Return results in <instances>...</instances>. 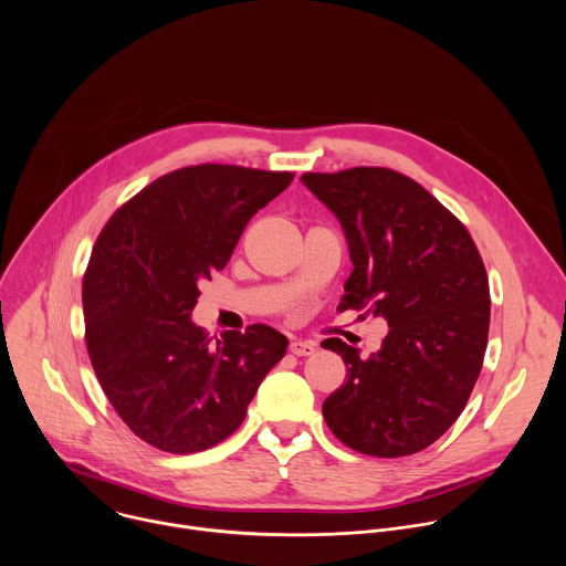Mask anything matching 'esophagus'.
Returning a JSON list of instances; mask_svg holds the SVG:
<instances>
[{"instance_id": "obj_1", "label": "esophagus", "mask_w": 566, "mask_h": 566, "mask_svg": "<svg viewBox=\"0 0 566 566\" xmlns=\"http://www.w3.org/2000/svg\"><path fill=\"white\" fill-rule=\"evenodd\" d=\"M289 352L295 356H311V354H315V345L308 340H291Z\"/></svg>"}]
</instances>
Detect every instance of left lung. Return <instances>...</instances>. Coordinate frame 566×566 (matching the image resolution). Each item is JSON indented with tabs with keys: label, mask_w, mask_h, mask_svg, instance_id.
Returning <instances> with one entry per match:
<instances>
[{
	"label": "left lung",
	"mask_w": 566,
	"mask_h": 566,
	"mask_svg": "<svg viewBox=\"0 0 566 566\" xmlns=\"http://www.w3.org/2000/svg\"><path fill=\"white\" fill-rule=\"evenodd\" d=\"M304 186L343 223L354 271L338 308L385 317L376 354L327 338L345 382L322 402L352 450L408 457L463 412L489 345V275L468 228L421 184L389 168L304 172Z\"/></svg>",
	"instance_id": "obj_1"
}]
</instances>
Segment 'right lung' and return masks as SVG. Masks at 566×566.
Segmentation results:
<instances>
[{"label": "right lung", "mask_w": 566, "mask_h": 566, "mask_svg": "<svg viewBox=\"0 0 566 566\" xmlns=\"http://www.w3.org/2000/svg\"><path fill=\"white\" fill-rule=\"evenodd\" d=\"M293 177L188 166L151 181L101 230L83 277L87 352L116 415L145 443L172 454L221 443L282 360L280 332L251 325L212 343L190 313L199 284Z\"/></svg>", "instance_id": "1"}]
</instances>
